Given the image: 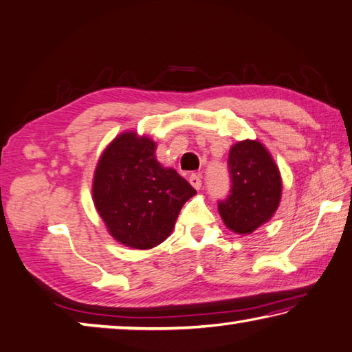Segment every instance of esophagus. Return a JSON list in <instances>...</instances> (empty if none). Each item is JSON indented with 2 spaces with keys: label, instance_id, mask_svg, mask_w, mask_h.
Masks as SVG:
<instances>
[{
  "label": "esophagus",
  "instance_id": "34e87169",
  "mask_svg": "<svg viewBox=\"0 0 352 352\" xmlns=\"http://www.w3.org/2000/svg\"><path fill=\"white\" fill-rule=\"evenodd\" d=\"M189 183L192 184V188L194 189H200L201 188V177H200V174H190L189 175Z\"/></svg>",
  "mask_w": 352,
  "mask_h": 352
}]
</instances>
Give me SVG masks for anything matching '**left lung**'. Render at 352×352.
Listing matches in <instances>:
<instances>
[{"instance_id": "8db88e82", "label": "left lung", "mask_w": 352, "mask_h": 352, "mask_svg": "<svg viewBox=\"0 0 352 352\" xmlns=\"http://www.w3.org/2000/svg\"><path fill=\"white\" fill-rule=\"evenodd\" d=\"M231 195L219 203L228 229L240 235L252 234L270 221L282 200V175L270 151L258 140H243L229 151Z\"/></svg>"}]
</instances>
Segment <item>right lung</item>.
<instances>
[{
	"mask_svg": "<svg viewBox=\"0 0 352 352\" xmlns=\"http://www.w3.org/2000/svg\"><path fill=\"white\" fill-rule=\"evenodd\" d=\"M157 143L127 131L115 137L94 172L92 200L112 237L133 249H152L169 237L195 189L155 157Z\"/></svg>",
	"mask_w": 352,
	"mask_h": 352,
	"instance_id": "add662e5",
	"label": "right lung"
}]
</instances>
